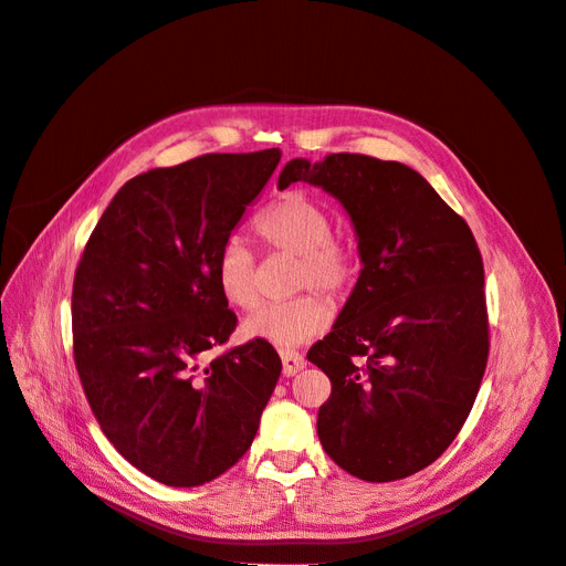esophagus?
<instances>
[{"label":"esophagus","mask_w":566,"mask_h":566,"mask_svg":"<svg viewBox=\"0 0 566 566\" xmlns=\"http://www.w3.org/2000/svg\"><path fill=\"white\" fill-rule=\"evenodd\" d=\"M281 361H283V373L287 375V378H293V375H297L306 366V358L295 349L281 352Z\"/></svg>","instance_id":"esophagus-1"}]
</instances>
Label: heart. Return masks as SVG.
<instances>
[{
    "label": "heart",
    "mask_w": 566,
    "mask_h": 566,
    "mask_svg": "<svg viewBox=\"0 0 566 566\" xmlns=\"http://www.w3.org/2000/svg\"><path fill=\"white\" fill-rule=\"evenodd\" d=\"M254 233L271 250L297 254L295 287H318L333 297L347 293L356 279L354 250L333 235V217L321 202L304 193H283L256 214ZM219 295L238 310H250L256 297L254 254L241 241L229 238L214 260ZM333 321V304L318 293L293 300L266 302L243 321V335L290 349L321 335Z\"/></svg>",
    "instance_id": "1"
}]
</instances>
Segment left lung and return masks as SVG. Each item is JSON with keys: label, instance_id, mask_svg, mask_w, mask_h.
I'll return each mask as SVG.
<instances>
[{"label": "left lung", "instance_id": "left-lung-1", "mask_svg": "<svg viewBox=\"0 0 566 566\" xmlns=\"http://www.w3.org/2000/svg\"><path fill=\"white\" fill-rule=\"evenodd\" d=\"M321 186L352 217L361 273L306 354L331 378L318 439L364 482L420 472L465 424L489 358L484 262L468 221L416 169L361 153L290 160L279 186Z\"/></svg>", "mask_w": 566, "mask_h": 566}]
</instances>
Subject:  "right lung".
I'll return each instance as SVG.
<instances>
[{
  "instance_id": "add662e5",
  "label": "right lung",
  "mask_w": 566,
  "mask_h": 566,
  "mask_svg": "<svg viewBox=\"0 0 566 566\" xmlns=\"http://www.w3.org/2000/svg\"><path fill=\"white\" fill-rule=\"evenodd\" d=\"M281 160L279 148L208 153L129 179L84 245L73 354L92 413L136 470L200 486L233 468L281 375L264 339L227 349L235 314L214 260Z\"/></svg>"
}]
</instances>
